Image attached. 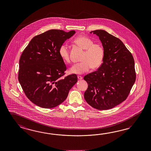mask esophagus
Listing matches in <instances>:
<instances>
[{"label": "esophagus", "mask_w": 151, "mask_h": 151, "mask_svg": "<svg viewBox=\"0 0 151 151\" xmlns=\"http://www.w3.org/2000/svg\"><path fill=\"white\" fill-rule=\"evenodd\" d=\"M77 77L78 79L79 80H82V79H83V77H82V76H78Z\"/></svg>", "instance_id": "esophagus-1"}]
</instances>
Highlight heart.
<instances>
[{
  "mask_svg": "<svg viewBox=\"0 0 151 151\" xmlns=\"http://www.w3.org/2000/svg\"><path fill=\"white\" fill-rule=\"evenodd\" d=\"M74 42L85 51L81 58L82 62L73 65L69 69L70 73L82 74L91 68L96 69L101 66L104 58V49L101 44L94 43L91 39L85 36L77 37ZM58 53L65 62H70L69 48L66 44L60 45Z\"/></svg>",
  "mask_w": 151,
  "mask_h": 151,
  "instance_id": "b5f03b06",
  "label": "heart"
}]
</instances>
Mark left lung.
Returning <instances> with one entry per match:
<instances>
[{
	"label": "left lung",
	"mask_w": 151,
	"mask_h": 151,
	"mask_svg": "<svg viewBox=\"0 0 151 151\" xmlns=\"http://www.w3.org/2000/svg\"><path fill=\"white\" fill-rule=\"evenodd\" d=\"M90 33L99 37L104 58L99 69L84 76L88 87L84 96L93 108L110 109L126 100L135 82L134 57L120 39L106 31Z\"/></svg>",
	"instance_id": "1"
}]
</instances>
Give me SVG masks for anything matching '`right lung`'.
<instances>
[{
	"instance_id": "right-lung-1",
	"label": "right lung",
	"mask_w": 151,
	"mask_h": 151,
	"mask_svg": "<svg viewBox=\"0 0 151 151\" xmlns=\"http://www.w3.org/2000/svg\"><path fill=\"white\" fill-rule=\"evenodd\" d=\"M76 31L50 30L35 36L19 60L18 79L27 98L41 108L50 109L63 103L77 82L73 74L62 78L66 70L58 50Z\"/></svg>"
}]
</instances>
